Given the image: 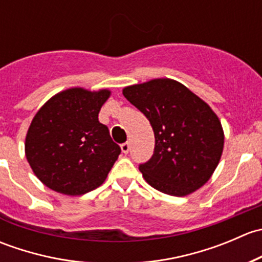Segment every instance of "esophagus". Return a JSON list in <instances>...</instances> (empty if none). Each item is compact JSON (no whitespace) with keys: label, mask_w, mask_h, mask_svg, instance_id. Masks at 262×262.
<instances>
[{"label":"esophagus","mask_w":262,"mask_h":262,"mask_svg":"<svg viewBox=\"0 0 262 262\" xmlns=\"http://www.w3.org/2000/svg\"><path fill=\"white\" fill-rule=\"evenodd\" d=\"M120 148H121V152L125 153V155H126V153H128L129 150H130V144H129L128 142H125V143L121 144Z\"/></svg>","instance_id":"obj_1"}]
</instances>
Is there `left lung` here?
I'll return each instance as SVG.
<instances>
[{"label": "left lung", "mask_w": 262, "mask_h": 262, "mask_svg": "<svg viewBox=\"0 0 262 262\" xmlns=\"http://www.w3.org/2000/svg\"><path fill=\"white\" fill-rule=\"evenodd\" d=\"M155 132V152L139 165L144 180L161 192L185 196L205 185L215 171L224 132L212 107L171 78H155L123 89Z\"/></svg>", "instance_id": "8db88e82"}]
</instances>
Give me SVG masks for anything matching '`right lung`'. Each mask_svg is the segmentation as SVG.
Instances as JSON below:
<instances>
[{
    "mask_svg": "<svg viewBox=\"0 0 262 262\" xmlns=\"http://www.w3.org/2000/svg\"><path fill=\"white\" fill-rule=\"evenodd\" d=\"M107 89L72 87L50 97L31 120L25 156L47 187L71 196L86 194L107 178L120 155L99 113Z\"/></svg>",
    "mask_w": 262,
    "mask_h": 262,
    "instance_id": "right-lung-1",
    "label": "right lung"
}]
</instances>
